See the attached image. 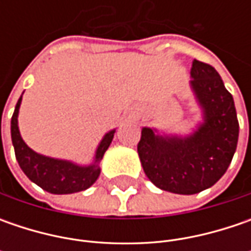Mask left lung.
<instances>
[{
    "instance_id": "obj_1",
    "label": "left lung",
    "mask_w": 251,
    "mask_h": 251,
    "mask_svg": "<svg viewBox=\"0 0 251 251\" xmlns=\"http://www.w3.org/2000/svg\"><path fill=\"white\" fill-rule=\"evenodd\" d=\"M190 74L204 121L187 137L159 135L144 127L137 147L151 181L160 190L186 196L209 188L225 175L239 138L235 101L217 70L194 60Z\"/></svg>"
}]
</instances>
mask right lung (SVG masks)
I'll use <instances>...</instances> for the list:
<instances>
[{
  "instance_id": "add662e5",
  "label": "right lung",
  "mask_w": 251,
  "mask_h": 251,
  "mask_svg": "<svg viewBox=\"0 0 251 251\" xmlns=\"http://www.w3.org/2000/svg\"><path fill=\"white\" fill-rule=\"evenodd\" d=\"M21 101L22 96L16 103L11 119V138L16 160L25 175L39 187L51 194H73L91 187L100 175L99 162L111 144L116 130L109 131L103 137L96 150L95 160L92 165L79 166L70 160L49 158L30 150L21 137L18 127V113L21 107Z\"/></svg>"
}]
</instances>
